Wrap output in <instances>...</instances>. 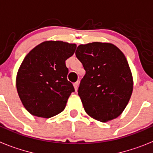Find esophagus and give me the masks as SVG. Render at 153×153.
<instances>
[{"mask_svg":"<svg viewBox=\"0 0 153 153\" xmlns=\"http://www.w3.org/2000/svg\"><path fill=\"white\" fill-rule=\"evenodd\" d=\"M73 85H74V89H75V92H77V91H78V87H79V82H74Z\"/></svg>","mask_w":153,"mask_h":153,"instance_id":"1","label":"esophagus"}]
</instances>
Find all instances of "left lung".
<instances>
[{"label":"left lung","instance_id":"left-lung-1","mask_svg":"<svg viewBox=\"0 0 153 153\" xmlns=\"http://www.w3.org/2000/svg\"><path fill=\"white\" fill-rule=\"evenodd\" d=\"M75 55L85 71L78 90L85 112L102 122L120 116L133 90L124 53L114 44L94 42L79 46Z\"/></svg>","mask_w":153,"mask_h":153}]
</instances>
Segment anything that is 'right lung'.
Instances as JSON below:
<instances>
[{
  "label": "right lung",
  "mask_w": 153,
  "mask_h": 153,
  "mask_svg": "<svg viewBox=\"0 0 153 153\" xmlns=\"http://www.w3.org/2000/svg\"><path fill=\"white\" fill-rule=\"evenodd\" d=\"M76 45L46 41L33 48L23 60L16 78L19 98L31 114L49 118L65 110L71 93L65 61L74 54Z\"/></svg>",
  "instance_id": "obj_1"
}]
</instances>
